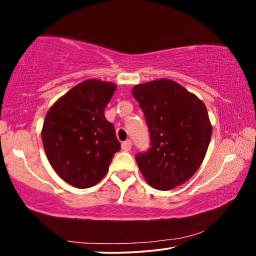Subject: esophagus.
<instances>
[{
  "label": "esophagus",
  "mask_w": 256,
  "mask_h": 256,
  "mask_svg": "<svg viewBox=\"0 0 256 256\" xmlns=\"http://www.w3.org/2000/svg\"><path fill=\"white\" fill-rule=\"evenodd\" d=\"M121 148L124 151H129L132 149V142L130 140H124V142L121 144Z\"/></svg>",
  "instance_id": "1"
}]
</instances>
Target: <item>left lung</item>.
Returning a JSON list of instances; mask_svg holds the SVG:
<instances>
[{"instance_id": "1", "label": "left lung", "mask_w": 256, "mask_h": 256, "mask_svg": "<svg viewBox=\"0 0 256 256\" xmlns=\"http://www.w3.org/2000/svg\"><path fill=\"white\" fill-rule=\"evenodd\" d=\"M150 132L151 148L136 162L146 182L168 190L190 180L208 150L212 126L201 99L172 80L132 88Z\"/></svg>"}]
</instances>
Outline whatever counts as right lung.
<instances>
[{
	"mask_svg": "<svg viewBox=\"0 0 256 256\" xmlns=\"http://www.w3.org/2000/svg\"><path fill=\"white\" fill-rule=\"evenodd\" d=\"M116 85L86 80L48 110L42 138L52 168L76 188L97 184L120 150L114 126L104 116Z\"/></svg>",
	"mask_w": 256,
	"mask_h": 256,
	"instance_id": "obj_1",
	"label": "right lung"
}]
</instances>
